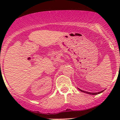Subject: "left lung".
I'll return each instance as SVG.
<instances>
[{
  "mask_svg": "<svg viewBox=\"0 0 120 120\" xmlns=\"http://www.w3.org/2000/svg\"><path fill=\"white\" fill-rule=\"evenodd\" d=\"M78 90H79L83 92V93H87V94H88L93 95H97V94H100V93H103V91H104V90H103V91H100V92H98V93H90V92L85 91H83V90H81V89H79V88H78Z\"/></svg>",
  "mask_w": 120,
  "mask_h": 120,
  "instance_id": "8db88e82",
  "label": "left lung"
}]
</instances>
